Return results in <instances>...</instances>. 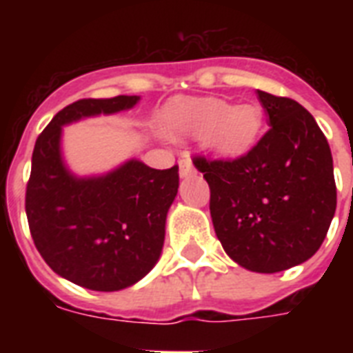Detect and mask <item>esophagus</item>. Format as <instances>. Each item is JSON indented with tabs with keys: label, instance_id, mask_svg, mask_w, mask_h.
Wrapping results in <instances>:
<instances>
[{
	"label": "esophagus",
	"instance_id": "obj_1",
	"mask_svg": "<svg viewBox=\"0 0 353 353\" xmlns=\"http://www.w3.org/2000/svg\"><path fill=\"white\" fill-rule=\"evenodd\" d=\"M194 172H196V168H194L192 161L188 159V157H183V159H179V176L188 177V176H192Z\"/></svg>",
	"mask_w": 353,
	"mask_h": 353
}]
</instances>
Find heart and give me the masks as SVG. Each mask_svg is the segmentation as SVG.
Listing matches in <instances>:
<instances>
[{"mask_svg":"<svg viewBox=\"0 0 353 353\" xmlns=\"http://www.w3.org/2000/svg\"><path fill=\"white\" fill-rule=\"evenodd\" d=\"M163 128L174 137L205 139V144L221 157H241L256 144L262 132V110L254 102L203 99H177L163 112Z\"/></svg>","mask_w":353,"mask_h":353,"instance_id":"1","label":"heart"}]
</instances>
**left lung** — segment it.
I'll list each match as a JSON object with an SVG mask.
<instances>
[{
    "instance_id": "left-lung-1",
    "label": "left lung",
    "mask_w": 353,
    "mask_h": 353,
    "mask_svg": "<svg viewBox=\"0 0 353 353\" xmlns=\"http://www.w3.org/2000/svg\"><path fill=\"white\" fill-rule=\"evenodd\" d=\"M269 132L234 161L194 157L210 187L216 236L238 265L279 273L306 262L337 207L334 159L317 122L299 102L256 91Z\"/></svg>"
}]
</instances>
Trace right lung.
<instances>
[{"label": "right lung", "instance_id": "right-lung-1", "mask_svg": "<svg viewBox=\"0 0 353 353\" xmlns=\"http://www.w3.org/2000/svg\"><path fill=\"white\" fill-rule=\"evenodd\" d=\"M139 101L82 99L58 112L36 139L25 194L30 234L54 273L88 290H124L154 269L179 174L177 166L155 170L130 159L101 176H74L63 161L62 128L126 112Z\"/></svg>", "mask_w": 353, "mask_h": 353}]
</instances>
